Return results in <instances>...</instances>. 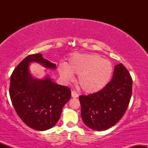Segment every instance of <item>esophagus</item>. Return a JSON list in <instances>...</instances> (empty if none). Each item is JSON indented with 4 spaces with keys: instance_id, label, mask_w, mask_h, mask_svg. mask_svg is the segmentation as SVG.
Listing matches in <instances>:
<instances>
[{
    "instance_id": "34e87169",
    "label": "esophagus",
    "mask_w": 148,
    "mask_h": 148,
    "mask_svg": "<svg viewBox=\"0 0 148 148\" xmlns=\"http://www.w3.org/2000/svg\"><path fill=\"white\" fill-rule=\"evenodd\" d=\"M72 97L74 98H77L79 97V95H78V93L76 91L73 90L72 91Z\"/></svg>"
}]
</instances>
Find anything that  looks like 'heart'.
<instances>
[{
	"label": "heart",
	"mask_w": 148,
	"mask_h": 148,
	"mask_svg": "<svg viewBox=\"0 0 148 148\" xmlns=\"http://www.w3.org/2000/svg\"><path fill=\"white\" fill-rule=\"evenodd\" d=\"M59 73L67 80L72 74H79L78 84L83 90L93 93L101 90L111 79L113 66L109 60L97 54H78L70 59L66 67L60 66Z\"/></svg>",
	"instance_id": "1"
}]
</instances>
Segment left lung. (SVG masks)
<instances>
[{
    "mask_svg": "<svg viewBox=\"0 0 148 148\" xmlns=\"http://www.w3.org/2000/svg\"><path fill=\"white\" fill-rule=\"evenodd\" d=\"M132 93L130 72L122 63L115 66L111 81L103 89L79 96L84 124L96 131H104L114 126L126 112Z\"/></svg>",
    "mask_w": 148,
    "mask_h": 148,
    "instance_id": "obj_1",
    "label": "left lung"
}]
</instances>
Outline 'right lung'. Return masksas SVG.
<instances>
[{"label": "right lung", "mask_w": 148, "mask_h": 148, "mask_svg": "<svg viewBox=\"0 0 148 148\" xmlns=\"http://www.w3.org/2000/svg\"><path fill=\"white\" fill-rule=\"evenodd\" d=\"M31 62L47 68H56V64L43 58L42 53L28 56L12 74L10 96L16 113L27 126L45 131L58 121L62 108L70 99L71 90L53 83L48 76L43 80L34 79L28 70Z\"/></svg>", "instance_id": "1"}]
</instances>
